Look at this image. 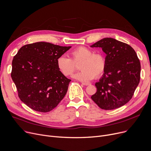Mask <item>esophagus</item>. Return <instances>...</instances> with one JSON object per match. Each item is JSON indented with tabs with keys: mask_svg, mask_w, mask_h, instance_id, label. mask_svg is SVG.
Segmentation results:
<instances>
[{
	"mask_svg": "<svg viewBox=\"0 0 151 151\" xmlns=\"http://www.w3.org/2000/svg\"><path fill=\"white\" fill-rule=\"evenodd\" d=\"M81 83H82V84L84 85V86H88V85L90 84L89 83H86V82H82Z\"/></svg>",
	"mask_w": 151,
	"mask_h": 151,
	"instance_id": "esophagus-1",
	"label": "esophagus"
}]
</instances>
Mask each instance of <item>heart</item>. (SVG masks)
I'll list each match as a JSON object with an SVG mask.
<instances>
[{
  "label": "heart",
  "mask_w": 151,
  "mask_h": 151,
  "mask_svg": "<svg viewBox=\"0 0 151 151\" xmlns=\"http://www.w3.org/2000/svg\"><path fill=\"white\" fill-rule=\"evenodd\" d=\"M70 58L61 55L57 59V67L60 72L65 76L72 75L75 70V63L81 62L80 72L73 77L81 81H90L94 77H99L106 68V59L101 53H93L86 47L81 46L71 51Z\"/></svg>",
  "instance_id": "1"
}]
</instances>
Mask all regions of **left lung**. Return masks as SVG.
<instances>
[{"label": "left lung", "mask_w": 151, "mask_h": 151, "mask_svg": "<svg viewBox=\"0 0 151 151\" xmlns=\"http://www.w3.org/2000/svg\"><path fill=\"white\" fill-rule=\"evenodd\" d=\"M106 54V68L92 100L101 109L111 110L129 102L139 83L141 65L137 54L127 43L105 38L91 45Z\"/></svg>", "instance_id": "obj_1"}]
</instances>
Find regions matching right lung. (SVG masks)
Segmentation results:
<instances>
[{
    "label": "right lung",
    "instance_id": "right-lung-1",
    "mask_svg": "<svg viewBox=\"0 0 151 151\" xmlns=\"http://www.w3.org/2000/svg\"><path fill=\"white\" fill-rule=\"evenodd\" d=\"M71 46L37 42L22 46L12 61L11 76L20 100L36 111L46 113L65 97L71 80L57 67V59Z\"/></svg>",
    "mask_w": 151,
    "mask_h": 151
}]
</instances>
